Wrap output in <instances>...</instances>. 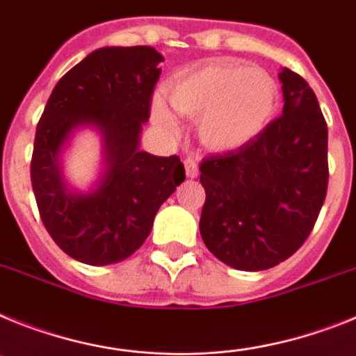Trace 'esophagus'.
<instances>
[{
  "label": "esophagus",
  "mask_w": 356,
  "mask_h": 356,
  "mask_svg": "<svg viewBox=\"0 0 356 356\" xmlns=\"http://www.w3.org/2000/svg\"><path fill=\"white\" fill-rule=\"evenodd\" d=\"M184 168H186V175L188 177H197L199 175V166H197V161L191 159V157H188V159H184Z\"/></svg>",
  "instance_id": "obj_1"
}]
</instances>
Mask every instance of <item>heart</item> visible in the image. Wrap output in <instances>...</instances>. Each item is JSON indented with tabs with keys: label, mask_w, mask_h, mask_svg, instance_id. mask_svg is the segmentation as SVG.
Masks as SVG:
<instances>
[{
	"label": "heart",
	"mask_w": 356,
	"mask_h": 356,
	"mask_svg": "<svg viewBox=\"0 0 356 356\" xmlns=\"http://www.w3.org/2000/svg\"><path fill=\"white\" fill-rule=\"evenodd\" d=\"M172 109L197 120L200 143L215 152H231L254 141L270 125L280 104L277 82L261 67L218 60L182 71L166 88ZM154 122L175 134L177 120L161 100Z\"/></svg>",
	"instance_id": "1"
}]
</instances>
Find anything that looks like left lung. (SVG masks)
Segmentation results:
<instances>
[{
    "label": "left lung",
    "mask_w": 356,
    "mask_h": 356,
    "mask_svg": "<svg viewBox=\"0 0 356 356\" xmlns=\"http://www.w3.org/2000/svg\"><path fill=\"white\" fill-rule=\"evenodd\" d=\"M283 114L249 145L204 157L200 236L238 270L285 261L314 229L327 191V125L301 75L285 67Z\"/></svg>",
    "instance_id": "obj_1"
}]
</instances>
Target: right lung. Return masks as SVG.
I'll return each mask as SVG.
<instances>
[{
    "mask_svg": "<svg viewBox=\"0 0 356 356\" xmlns=\"http://www.w3.org/2000/svg\"><path fill=\"white\" fill-rule=\"evenodd\" d=\"M161 60L150 46L92 51L58 80L37 123L30 177L39 215L54 242L82 264H118L138 251L161 204L186 177L177 156L138 148ZM88 122L104 134L108 170L97 191L75 196L56 159L70 132Z\"/></svg>",
    "mask_w": 356,
    "mask_h": 356,
    "instance_id": "obj_1",
    "label": "right lung"
}]
</instances>
